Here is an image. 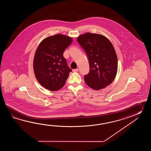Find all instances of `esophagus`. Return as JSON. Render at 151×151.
Here are the masks:
<instances>
[{
    "mask_svg": "<svg viewBox=\"0 0 151 151\" xmlns=\"http://www.w3.org/2000/svg\"><path fill=\"white\" fill-rule=\"evenodd\" d=\"M78 68H76V69H73L72 71H73V72H78Z\"/></svg>",
    "mask_w": 151,
    "mask_h": 151,
    "instance_id": "esophagus-1",
    "label": "esophagus"
}]
</instances>
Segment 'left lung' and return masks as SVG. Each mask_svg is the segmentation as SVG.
I'll use <instances>...</instances> for the list:
<instances>
[{"mask_svg": "<svg viewBox=\"0 0 151 151\" xmlns=\"http://www.w3.org/2000/svg\"><path fill=\"white\" fill-rule=\"evenodd\" d=\"M77 41L88 57L90 72L84 77L85 82L93 90L106 87L115 79L118 59L112 43L105 36L86 33Z\"/></svg>", "mask_w": 151, "mask_h": 151, "instance_id": "1", "label": "left lung"}]
</instances>
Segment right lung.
Masks as SVG:
<instances>
[{
  "label": "right lung",
  "mask_w": 151,
  "mask_h": 151,
  "mask_svg": "<svg viewBox=\"0 0 151 151\" xmlns=\"http://www.w3.org/2000/svg\"><path fill=\"white\" fill-rule=\"evenodd\" d=\"M72 41L70 37L57 34L39 44L33 59V70L36 79L45 88L56 91L64 86L72 70L63 53Z\"/></svg>",
  "instance_id": "right-lung-1"
}]
</instances>
